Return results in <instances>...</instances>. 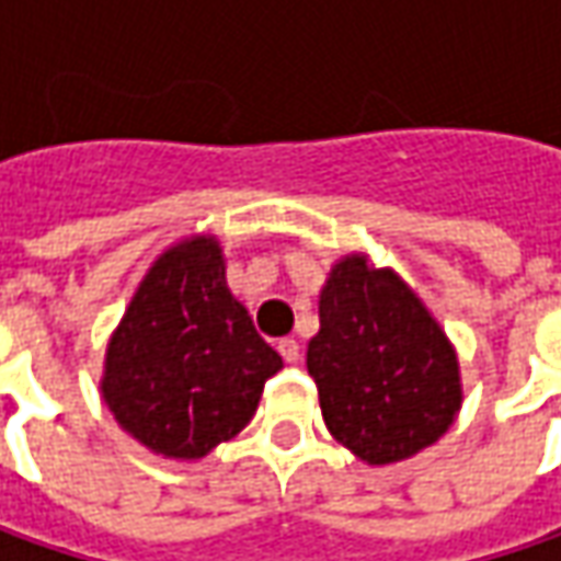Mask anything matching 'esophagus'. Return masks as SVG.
<instances>
[{
  "label": "esophagus",
  "instance_id": "obj_1",
  "mask_svg": "<svg viewBox=\"0 0 561 561\" xmlns=\"http://www.w3.org/2000/svg\"><path fill=\"white\" fill-rule=\"evenodd\" d=\"M279 354L288 360V364H298L301 360V345H298V339H279Z\"/></svg>",
  "mask_w": 561,
  "mask_h": 561
}]
</instances>
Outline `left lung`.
Wrapping results in <instances>:
<instances>
[{
	"label": "left lung",
	"mask_w": 561,
	"mask_h": 561,
	"mask_svg": "<svg viewBox=\"0 0 561 561\" xmlns=\"http://www.w3.org/2000/svg\"><path fill=\"white\" fill-rule=\"evenodd\" d=\"M307 374L329 433L370 465L436 443L461 408L446 332L396 273L360 256L335 263L320 295Z\"/></svg>",
	"instance_id": "1"
}]
</instances>
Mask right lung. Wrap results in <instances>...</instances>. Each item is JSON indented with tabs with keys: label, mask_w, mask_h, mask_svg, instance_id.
I'll list each match as a JSON object with an SVG mask.
<instances>
[{
	"label": "right lung",
	"mask_w": 561,
	"mask_h": 561,
	"mask_svg": "<svg viewBox=\"0 0 561 561\" xmlns=\"http://www.w3.org/2000/svg\"><path fill=\"white\" fill-rule=\"evenodd\" d=\"M282 357L226 285L222 251L191 238L144 276L106 352L103 399L135 439L204 458L254 417Z\"/></svg>",
	"instance_id": "obj_1"
}]
</instances>
